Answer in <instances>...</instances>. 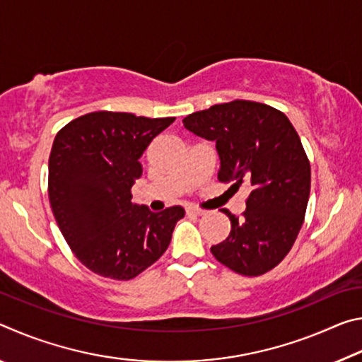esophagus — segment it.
Masks as SVG:
<instances>
[{"instance_id": "esophagus-1", "label": "esophagus", "mask_w": 362, "mask_h": 362, "mask_svg": "<svg viewBox=\"0 0 362 362\" xmlns=\"http://www.w3.org/2000/svg\"><path fill=\"white\" fill-rule=\"evenodd\" d=\"M187 212H188V214H193V216H204V212H206V211H203V209H198V207L189 206V207H187Z\"/></svg>"}]
</instances>
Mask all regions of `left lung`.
Segmentation results:
<instances>
[{
    "label": "left lung",
    "mask_w": 362,
    "mask_h": 362,
    "mask_svg": "<svg viewBox=\"0 0 362 362\" xmlns=\"http://www.w3.org/2000/svg\"><path fill=\"white\" fill-rule=\"evenodd\" d=\"M185 129L216 142L218 180L250 188L246 211L231 222L214 257L244 276L278 265L296 243L310 198V163L287 116L265 103L233 100L183 118Z\"/></svg>",
    "instance_id": "1"
}]
</instances>
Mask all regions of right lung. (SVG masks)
<instances>
[{
  "label": "right lung",
  "instance_id": "obj_1",
  "mask_svg": "<svg viewBox=\"0 0 362 362\" xmlns=\"http://www.w3.org/2000/svg\"><path fill=\"white\" fill-rule=\"evenodd\" d=\"M175 118L94 112L69 122L49 156V201L78 260L103 278L127 281L161 257L180 206L151 212L132 203L146 146Z\"/></svg>",
  "mask_w": 362,
  "mask_h": 362
}]
</instances>
